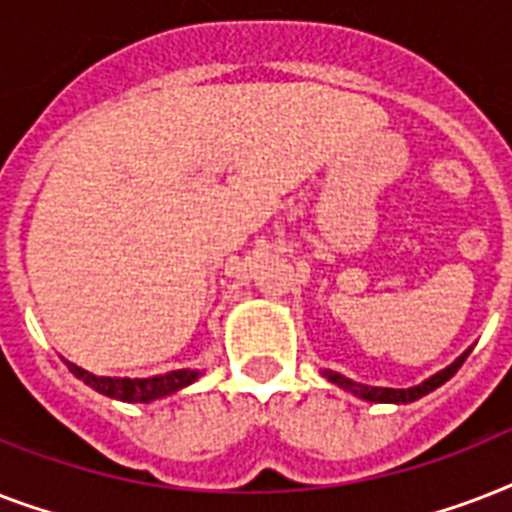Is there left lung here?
<instances>
[{"label": "left lung", "mask_w": 512, "mask_h": 512, "mask_svg": "<svg viewBox=\"0 0 512 512\" xmlns=\"http://www.w3.org/2000/svg\"><path fill=\"white\" fill-rule=\"evenodd\" d=\"M470 350H465L454 364H449L446 369H441L438 374H433L430 380H425L422 385H414V388H406V390H396V388H369V385H358V382L348 380V377H342V374L337 372H324L329 377V380L335 382V385H340V388L350 390V393H356V396L366 398V401H377V404H409V401H417V398H422L425 393H430V390H436L438 385H444L449 377H452L457 369L462 366V361L468 358Z\"/></svg>", "instance_id": "left-lung-1"}]
</instances>
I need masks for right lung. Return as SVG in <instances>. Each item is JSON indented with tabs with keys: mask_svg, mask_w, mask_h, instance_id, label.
<instances>
[{
	"mask_svg": "<svg viewBox=\"0 0 512 512\" xmlns=\"http://www.w3.org/2000/svg\"><path fill=\"white\" fill-rule=\"evenodd\" d=\"M68 372L79 377L84 385H90L103 396L119 398V401H130V404H148V401H154V398H164L175 393V390L185 388V385H191L199 372H193V369H177V372H167L159 374V377H146V380H130V377H98V374L84 372L82 366L71 364L66 361Z\"/></svg>",
	"mask_w": 512,
	"mask_h": 512,
	"instance_id": "add662e5",
	"label": "right lung"
}]
</instances>
